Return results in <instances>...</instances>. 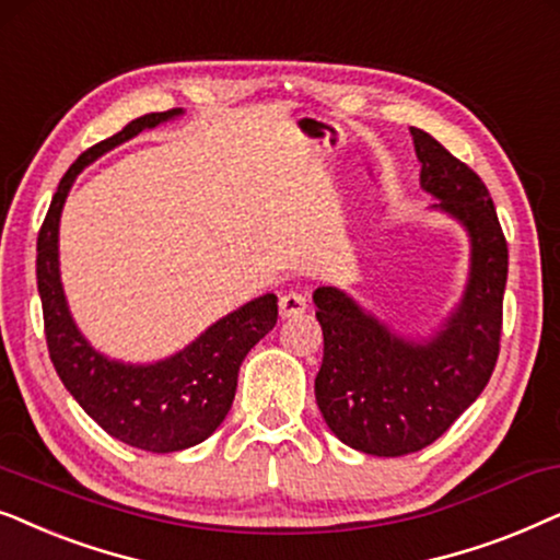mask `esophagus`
I'll list each match as a JSON object with an SVG mask.
<instances>
[{
  "label": "esophagus",
  "mask_w": 560,
  "mask_h": 560,
  "mask_svg": "<svg viewBox=\"0 0 560 560\" xmlns=\"http://www.w3.org/2000/svg\"><path fill=\"white\" fill-rule=\"evenodd\" d=\"M304 310H307V296H304L302 292L281 294V300H279V315L281 317H296V315H302Z\"/></svg>",
  "instance_id": "obj_1"
}]
</instances>
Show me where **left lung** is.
<instances>
[{
  "label": "left lung",
  "instance_id": "obj_1",
  "mask_svg": "<svg viewBox=\"0 0 560 560\" xmlns=\"http://www.w3.org/2000/svg\"><path fill=\"white\" fill-rule=\"evenodd\" d=\"M420 184L471 237L464 300L430 340H405L346 292L319 287L323 366L315 378L327 428L369 456H407L435 443L489 384L502 338L506 241L476 171L424 130L409 128Z\"/></svg>",
  "mask_w": 560,
  "mask_h": 560
}]
</instances>
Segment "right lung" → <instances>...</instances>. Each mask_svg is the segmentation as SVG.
Segmentation results:
<instances>
[{"label":"right lung","instance_id":"obj_1","mask_svg":"<svg viewBox=\"0 0 560 560\" xmlns=\"http://www.w3.org/2000/svg\"><path fill=\"white\" fill-rule=\"evenodd\" d=\"M178 115L182 109L151 112L81 153L58 184L37 233V292L56 374L104 432L151 453L191 448L220 428L233 407L243 358L273 330L279 317L276 294H264L218 319L176 355L148 366H130L96 353L73 323L58 273V222L73 178L102 153Z\"/></svg>","mask_w":560,"mask_h":560}]
</instances>
